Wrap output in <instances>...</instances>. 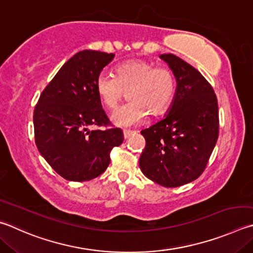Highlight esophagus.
<instances>
[{
  "mask_svg": "<svg viewBox=\"0 0 253 253\" xmlns=\"http://www.w3.org/2000/svg\"><path fill=\"white\" fill-rule=\"evenodd\" d=\"M123 134H124V138L128 139L131 135L135 134V131H131V130H124Z\"/></svg>",
  "mask_w": 253,
  "mask_h": 253,
  "instance_id": "obj_1",
  "label": "esophagus"
}]
</instances>
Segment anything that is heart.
Listing matches in <instances>:
<instances>
[{
	"instance_id": "b5f03b06",
	"label": "heart",
	"mask_w": 253,
	"mask_h": 253,
	"mask_svg": "<svg viewBox=\"0 0 253 253\" xmlns=\"http://www.w3.org/2000/svg\"><path fill=\"white\" fill-rule=\"evenodd\" d=\"M129 102L116 109L112 122L118 127H134L148 114L159 116L167 111L176 91V77L168 67H155L144 59H131L115 70V76L102 73L96 80V93L107 108H115L124 91Z\"/></svg>"
}]
</instances>
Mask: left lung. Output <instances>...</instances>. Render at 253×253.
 I'll return each instance as SVG.
<instances>
[{
    "mask_svg": "<svg viewBox=\"0 0 253 253\" xmlns=\"http://www.w3.org/2000/svg\"><path fill=\"white\" fill-rule=\"evenodd\" d=\"M159 57L173 72L177 86L165 117L140 131L146 147L139 167L150 180L172 188L196 180L205 170L218 139V102L196 68L172 54Z\"/></svg>",
    "mask_w": 253,
    "mask_h": 253,
    "instance_id": "obj_1",
    "label": "left lung"
}]
</instances>
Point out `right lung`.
<instances>
[{
    "mask_svg": "<svg viewBox=\"0 0 253 253\" xmlns=\"http://www.w3.org/2000/svg\"><path fill=\"white\" fill-rule=\"evenodd\" d=\"M114 57L113 53L81 50L64 64L35 107L36 147L49 166L67 180L98 177L111 163V150L124 141L119 128L89 129L109 123L96 93V80Z\"/></svg>",
    "mask_w": 253,
    "mask_h": 253,
    "instance_id": "add662e5",
    "label": "right lung"
}]
</instances>
